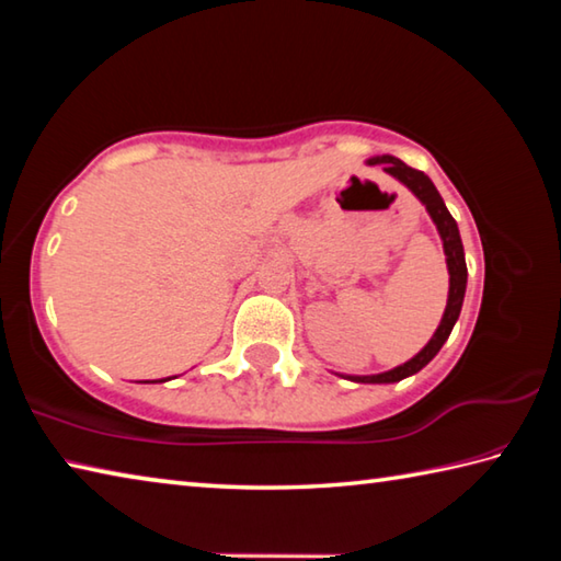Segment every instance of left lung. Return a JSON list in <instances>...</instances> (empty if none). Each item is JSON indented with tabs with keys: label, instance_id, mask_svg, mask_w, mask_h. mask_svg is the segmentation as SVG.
Returning <instances> with one entry per match:
<instances>
[{
	"label": "left lung",
	"instance_id": "1",
	"mask_svg": "<svg viewBox=\"0 0 561 561\" xmlns=\"http://www.w3.org/2000/svg\"><path fill=\"white\" fill-rule=\"evenodd\" d=\"M368 163L383 165V173L393 175L398 183H403L417 197V201L425 205V210H428L431 220L435 222V227H438V234L443 240V252H445V264H448V274H450L448 304H445L440 324H438V329H435V334L431 336L428 344L417 351L413 358H408L405 364L391 368V371L374 374V376H344V374H341L354 383H396V381H403V378H408V376L417 374L423 366H428L431 360L435 358V354H438V351L443 348L445 341H448L455 321H458L460 309H462L465 287H468V267H465V252H462L458 222L453 220V215L448 213V207H445L440 193L433 185V180L425 173H421V170L405 165L403 160H398L393 156L368 158Z\"/></svg>",
	"mask_w": 561,
	"mask_h": 561
}]
</instances>
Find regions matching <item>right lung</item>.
<instances>
[{
  "mask_svg": "<svg viewBox=\"0 0 561 561\" xmlns=\"http://www.w3.org/2000/svg\"><path fill=\"white\" fill-rule=\"evenodd\" d=\"M163 381H168V378H160V383H163ZM148 383V381H146ZM150 383H156V381H150Z\"/></svg>",
  "mask_w": 561,
  "mask_h": 561,
  "instance_id": "obj_1",
  "label": "right lung"
}]
</instances>
